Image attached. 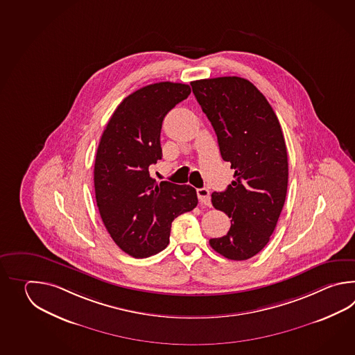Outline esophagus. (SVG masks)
I'll return each instance as SVG.
<instances>
[{
  "label": "esophagus",
  "instance_id": "34e87169",
  "mask_svg": "<svg viewBox=\"0 0 355 355\" xmlns=\"http://www.w3.org/2000/svg\"><path fill=\"white\" fill-rule=\"evenodd\" d=\"M196 194H198V199L200 203L204 205H211V193H209V189L200 188L196 190Z\"/></svg>",
  "mask_w": 355,
  "mask_h": 355
}]
</instances>
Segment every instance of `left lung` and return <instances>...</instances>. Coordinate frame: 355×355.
<instances>
[{
    "label": "left lung",
    "mask_w": 355,
    "mask_h": 355,
    "mask_svg": "<svg viewBox=\"0 0 355 355\" xmlns=\"http://www.w3.org/2000/svg\"><path fill=\"white\" fill-rule=\"evenodd\" d=\"M190 85L217 135L222 159L234 168L226 190L211 194L213 207L231 218V228L209 245L230 260H248L270 240L287 196V147L279 121L249 80L227 76Z\"/></svg>",
    "instance_id": "obj_1"
}]
</instances>
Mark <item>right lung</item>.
<instances>
[{"mask_svg":"<svg viewBox=\"0 0 355 355\" xmlns=\"http://www.w3.org/2000/svg\"><path fill=\"white\" fill-rule=\"evenodd\" d=\"M185 83L144 86L115 109L98 144L94 185L98 211L114 242L133 257L166 248L171 222L198 204L196 189L151 178L162 159L159 135L166 114L190 95Z\"/></svg>","mask_w":355,"mask_h":355,"instance_id":"obj_1","label":"right lung"}]
</instances>
